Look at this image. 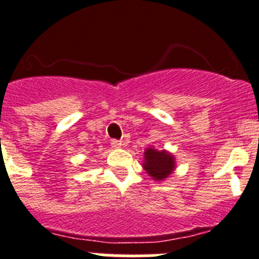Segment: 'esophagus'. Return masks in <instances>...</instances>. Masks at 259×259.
Returning <instances> with one entry per match:
<instances>
[{
    "instance_id": "esophagus-1",
    "label": "esophagus",
    "mask_w": 259,
    "mask_h": 259,
    "mask_svg": "<svg viewBox=\"0 0 259 259\" xmlns=\"http://www.w3.org/2000/svg\"><path fill=\"white\" fill-rule=\"evenodd\" d=\"M120 146H122V141H119V140L111 141V148H114V149H119Z\"/></svg>"
}]
</instances>
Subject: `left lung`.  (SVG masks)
Wrapping results in <instances>:
<instances>
[{
    "label": "left lung",
    "mask_w": 259,
    "mask_h": 259,
    "mask_svg": "<svg viewBox=\"0 0 259 259\" xmlns=\"http://www.w3.org/2000/svg\"><path fill=\"white\" fill-rule=\"evenodd\" d=\"M144 170L154 180H164L175 170V158L166 150L146 148L144 153Z\"/></svg>",
    "instance_id": "8db88e82"
}]
</instances>
